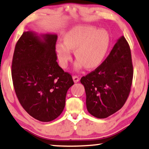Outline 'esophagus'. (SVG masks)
Segmentation results:
<instances>
[{
    "label": "esophagus",
    "mask_w": 149,
    "mask_h": 149,
    "mask_svg": "<svg viewBox=\"0 0 149 149\" xmlns=\"http://www.w3.org/2000/svg\"><path fill=\"white\" fill-rule=\"evenodd\" d=\"M72 79L74 83H78L79 80H80L79 77L78 76H77V75H74V76H72Z\"/></svg>",
    "instance_id": "obj_1"
}]
</instances>
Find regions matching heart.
<instances>
[{"label": "heart", "instance_id": "b5f03b06", "mask_svg": "<svg viewBox=\"0 0 149 149\" xmlns=\"http://www.w3.org/2000/svg\"><path fill=\"white\" fill-rule=\"evenodd\" d=\"M111 45V37L107 30H98L91 25L76 26L64 36V42L56 44V52L62 68H66L72 60V51L77 60L74 68H94L104 60Z\"/></svg>", "mask_w": 149, "mask_h": 149}]
</instances>
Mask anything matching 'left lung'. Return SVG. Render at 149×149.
Segmentation results:
<instances>
[{"instance_id":"left-lung-1","label":"left lung","mask_w":149,"mask_h":149,"mask_svg":"<svg viewBox=\"0 0 149 149\" xmlns=\"http://www.w3.org/2000/svg\"><path fill=\"white\" fill-rule=\"evenodd\" d=\"M133 72L131 51L122 36L100 66L81 79L89 113L104 119L121 109L130 92Z\"/></svg>"}]
</instances>
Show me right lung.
I'll use <instances>...</instances> for the list:
<instances>
[{"label": "right lung", "instance_id": "right-lung-1", "mask_svg": "<svg viewBox=\"0 0 149 149\" xmlns=\"http://www.w3.org/2000/svg\"><path fill=\"white\" fill-rule=\"evenodd\" d=\"M56 34L24 32L16 43L12 61L14 89L22 107L42 122L62 113L72 76L57 62Z\"/></svg>", "mask_w": 149, "mask_h": 149}]
</instances>
